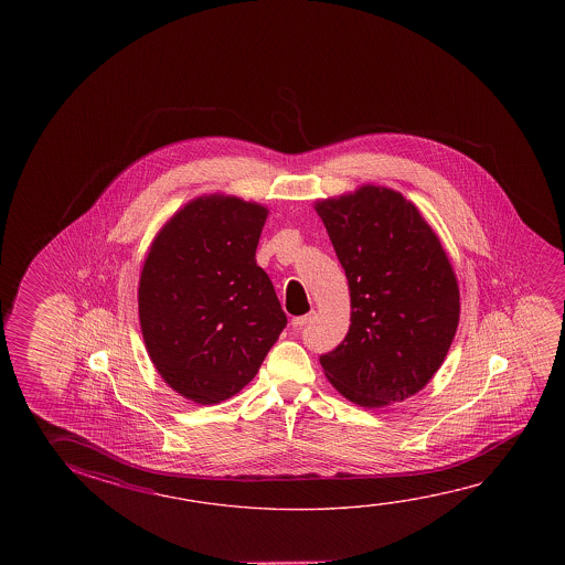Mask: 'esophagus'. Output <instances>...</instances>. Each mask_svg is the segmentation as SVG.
I'll use <instances>...</instances> for the list:
<instances>
[{
    "label": "esophagus",
    "mask_w": 565,
    "mask_h": 565,
    "mask_svg": "<svg viewBox=\"0 0 565 565\" xmlns=\"http://www.w3.org/2000/svg\"><path fill=\"white\" fill-rule=\"evenodd\" d=\"M313 315L315 311H311V313L303 315V317H294V319H291V324H294L296 329H301V327H306V324L313 321Z\"/></svg>",
    "instance_id": "1"
}]
</instances>
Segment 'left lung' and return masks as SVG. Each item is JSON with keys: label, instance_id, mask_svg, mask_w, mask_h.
<instances>
[{"label": "left lung", "instance_id": "obj_1", "mask_svg": "<svg viewBox=\"0 0 565 565\" xmlns=\"http://www.w3.org/2000/svg\"><path fill=\"white\" fill-rule=\"evenodd\" d=\"M349 279L351 327L321 354L324 376L362 407L404 402L434 379L459 324V286L416 204L386 186L315 204Z\"/></svg>", "mask_w": 565, "mask_h": 565}]
</instances>
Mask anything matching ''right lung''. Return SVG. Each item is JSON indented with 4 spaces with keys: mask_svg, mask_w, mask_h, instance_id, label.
I'll return each mask as SVG.
<instances>
[{
    "mask_svg": "<svg viewBox=\"0 0 565 565\" xmlns=\"http://www.w3.org/2000/svg\"><path fill=\"white\" fill-rule=\"evenodd\" d=\"M268 209L238 196H199L149 246L139 276V324L161 379L194 404L238 394L287 324L256 264Z\"/></svg>",
    "mask_w": 565,
    "mask_h": 565,
    "instance_id": "right-lung-1",
    "label": "right lung"
}]
</instances>
